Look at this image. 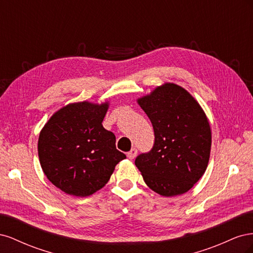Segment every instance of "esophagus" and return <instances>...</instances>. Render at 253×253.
Instances as JSON below:
<instances>
[{
  "label": "esophagus",
  "instance_id": "obj_1",
  "mask_svg": "<svg viewBox=\"0 0 253 253\" xmlns=\"http://www.w3.org/2000/svg\"><path fill=\"white\" fill-rule=\"evenodd\" d=\"M136 155H137V150L135 149V148H133L131 151H129L127 154H126V156H127V158L128 159H134L135 157H136Z\"/></svg>",
  "mask_w": 253,
  "mask_h": 253
}]
</instances>
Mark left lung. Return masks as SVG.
<instances>
[{"label":"left lung","mask_w":253,"mask_h":253,"mask_svg":"<svg viewBox=\"0 0 253 253\" xmlns=\"http://www.w3.org/2000/svg\"><path fill=\"white\" fill-rule=\"evenodd\" d=\"M154 129L155 141L135 165L154 192L171 197L188 192L204 175L211 151V129L201 105L174 83L138 99Z\"/></svg>","instance_id":"left-lung-1"}]
</instances>
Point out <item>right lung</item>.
<instances>
[{
  "label": "right lung",
  "instance_id": "add662e5",
  "mask_svg": "<svg viewBox=\"0 0 253 253\" xmlns=\"http://www.w3.org/2000/svg\"><path fill=\"white\" fill-rule=\"evenodd\" d=\"M109 103L67 104L40 132L38 154L49 181L74 196H88L105 186L115 167L126 156L102 121Z\"/></svg>",
  "mask_w": 253,
  "mask_h": 253
}]
</instances>
